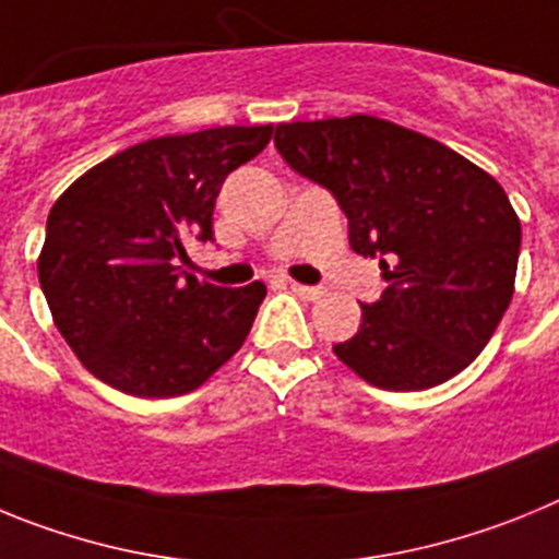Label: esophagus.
Masks as SVG:
<instances>
[{
	"label": "esophagus",
	"mask_w": 559,
	"mask_h": 559,
	"mask_svg": "<svg viewBox=\"0 0 559 559\" xmlns=\"http://www.w3.org/2000/svg\"><path fill=\"white\" fill-rule=\"evenodd\" d=\"M288 288L294 290L296 296H302V299H319L324 294L322 288H313V285H299V283H288Z\"/></svg>",
	"instance_id": "obj_1"
}]
</instances>
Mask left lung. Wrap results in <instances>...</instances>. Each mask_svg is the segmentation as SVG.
<instances>
[{
    "label": "left lung",
    "instance_id": "8db88e82",
    "mask_svg": "<svg viewBox=\"0 0 559 559\" xmlns=\"http://www.w3.org/2000/svg\"><path fill=\"white\" fill-rule=\"evenodd\" d=\"M276 151L328 187L355 254L386 290L333 353L386 392H423L471 367L515 290L521 221L503 187L442 142L369 114L276 126Z\"/></svg>",
    "mask_w": 559,
    "mask_h": 559
}]
</instances>
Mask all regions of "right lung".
I'll list each match as a JSON object with an SVG mask.
<instances>
[{
	"instance_id": "1",
	"label": "right lung",
	"mask_w": 559,
	"mask_h": 559,
	"mask_svg": "<svg viewBox=\"0 0 559 559\" xmlns=\"http://www.w3.org/2000/svg\"><path fill=\"white\" fill-rule=\"evenodd\" d=\"M271 133L224 126L140 142L52 204L38 283L56 328L103 383L133 397H179L243 347L265 285L199 283L179 260L190 237L212 240L221 185Z\"/></svg>"
}]
</instances>
